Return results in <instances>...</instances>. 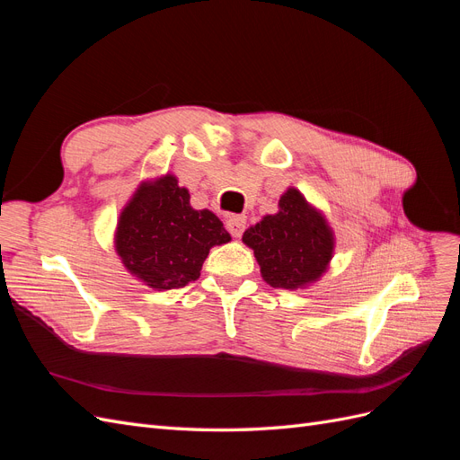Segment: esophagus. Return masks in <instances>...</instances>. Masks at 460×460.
<instances>
[{
	"mask_svg": "<svg viewBox=\"0 0 460 460\" xmlns=\"http://www.w3.org/2000/svg\"><path fill=\"white\" fill-rule=\"evenodd\" d=\"M245 225H247V220L242 215H232L226 218V228L234 235V238H240L245 230Z\"/></svg>",
	"mask_w": 460,
	"mask_h": 460,
	"instance_id": "1",
	"label": "esophagus"
}]
</instances>
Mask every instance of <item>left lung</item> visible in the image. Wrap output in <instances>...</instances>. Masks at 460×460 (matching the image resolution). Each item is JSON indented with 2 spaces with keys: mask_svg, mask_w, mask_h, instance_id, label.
Instances as JSON below:
<instances>
[{
  "mask_svg": "<svg viewBox=\"0 0 460 460\" xmlns=\"http://www.w3.org/2000/svg\"><path fill=\"white\" fill-rule=\"evenodd\" d=\"M242 242L253 249L262 280L280 289H305L330 269L336 235L324 213L297 188H288L278 213L249 226Z\"/></svg>",
  "mask_w": 460,
  "mask_h": 460,
  "instance_id": "8db88e82",
  "label": "left lung"
}]
</instances>
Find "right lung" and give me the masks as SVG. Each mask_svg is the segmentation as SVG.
Instances as JSON below:
<instances>
[{"label": "right lung", "instance_id": "add662e5", "mask_svg": "<svg viewBox=\"0 0 460 460\" xmlns=\"http://www.w3.org/2000/svg\"><path fill=\"white\" fill-rule=\"evenodd\" d=\"M230 240L220 218L193 208L188 188L166 172L140 182L120 208L113 245L134 278L164 291L198 280L211 247Z\"/></svg>", "mask_w": 460, "mask_h": 460}]
</instances>
